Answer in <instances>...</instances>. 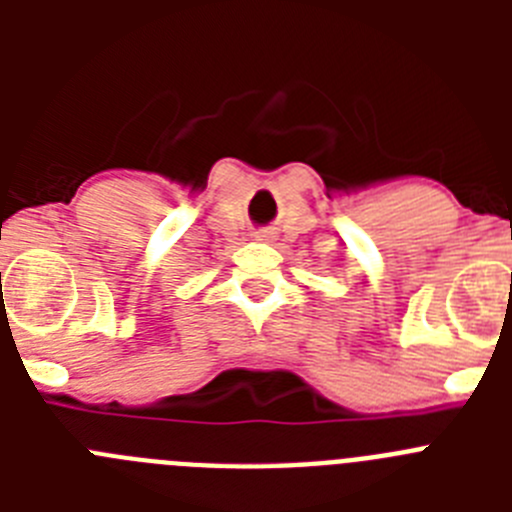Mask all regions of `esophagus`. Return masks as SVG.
<instances>
[{"label": "esophagus", "mask_w": 512, "mask_h": 512, "mask_svg": "<svg viewBox=\"0 0 512 512\" xmlns=\"http://www.w3.org/2000/svg\"><path fill=\"white\" fill-rule=\"evenodd\" d=\"M269 238H271L269 230H259V233H256V241H269Z\"/></svg>", "instance_id": "esophagus-1"}]
</instances>
